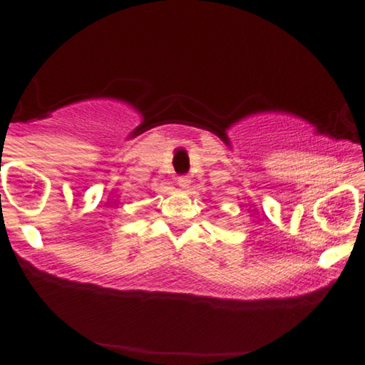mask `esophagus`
<instances>
[{"mask_svg": "<svg viewBox=\"0 0 365 365\" xmlns=\"http://www.w3.org/2000/svg\"><path fill=\"white\" fill-rule=\"evenodd\" d=\"M178 185L183 188V190H187V188H190V183H192V180L188 178V177H178Z\"/></svg>", "mask_w": 365, "mask_h": 365, "instance_id": "1", "label": "esophagus"}]
</instances>
